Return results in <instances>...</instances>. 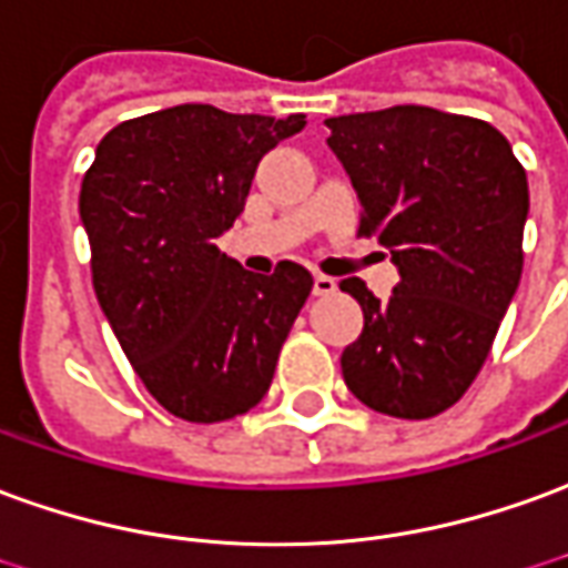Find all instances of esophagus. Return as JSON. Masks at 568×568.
Listing matches in <instances>:
<instances>
[{
	"label": "esophagus",
	"instance_id": "obj_1",
	"mask_svg": "<svg viewBox=\"0 0 568 568\" xmlns=\"http://www.w3.org/2000/svg\"><path fill=\"white\" fill-rule=\"evenodd\" d=\"M335 288H338V283H335L332 276H323V273H316V276H313V295L325 297V295H332Z\"/></svg>",
	"mask_w": 568,
	"mask_h": 568
}]
</instances>
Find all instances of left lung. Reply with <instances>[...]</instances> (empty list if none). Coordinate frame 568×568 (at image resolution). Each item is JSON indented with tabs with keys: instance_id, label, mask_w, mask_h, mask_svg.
Returning <instances> with one entry per match:
<instances>
[{
	"instance_id": "left-lung-1",
	"label": "left lung",
	"mask_w": 568,
	"mask_h": 568,
	"mask_svg": "<svg viewBox=\"0 0 568 568\" xmlns=\"http://www.w3.org/2000/svg\"><path fill=\"white\" fill-rule=\"evenodd\" d=\"M363 205V233L390 252L387 301L341 280L363 307V335L341 353L344 384L394 418L455 406L489 356L523 273L529 184L489 122L434 106L325 119Z\"/></svg>"
}]
</instances>
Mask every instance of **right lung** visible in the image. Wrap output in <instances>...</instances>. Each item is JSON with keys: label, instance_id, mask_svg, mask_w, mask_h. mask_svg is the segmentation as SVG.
Returning <instances> with one entry per match:
<instances>
[{"label": "right lung", "instance_id": "1", "mask_svg": "<svg viewBox=\"0 0 568 568\" xmlns=\"http://www.w3.org/2000/svg\"><path fill=\"white\" fill-rule=\"evenodd\" d=\"M307 125L181 104L104 134L82 181L91 280L153 399L193 424L255 408L313 276L245 271L215 245L243 215L257 162Z\"/></svg>", "mask_w": 568, "mask_h": 568}]
</instances>
